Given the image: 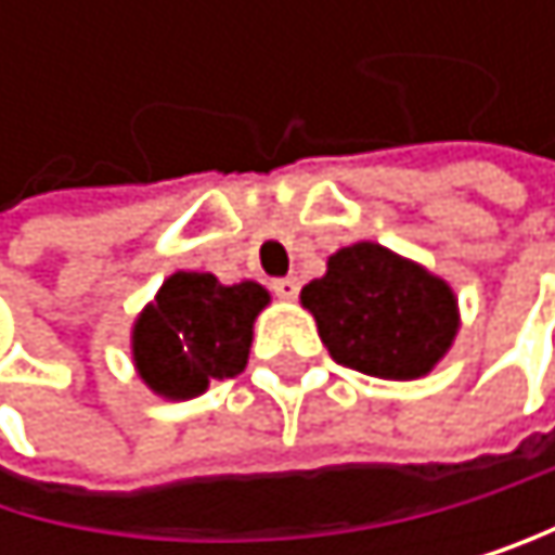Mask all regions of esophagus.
<instances>
[{"instance_id": "1", "label": "esophagus", "mask_w": 555, "mask_h": 555, "mask_svg": "<svg viewBox=\"0 0 555 555\" xmlns=\"http://www.w3.org/2000/svg\"><path fill=\"white\" fill-rule=\"evenodd\" d=\"M272 293L280 296V299H286V302H293V299L299 296V280H296V275H286V280H275V283H272Z\"/></svg>"}]
</instances>
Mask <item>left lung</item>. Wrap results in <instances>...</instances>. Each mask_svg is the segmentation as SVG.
Listing matches in <instances>:
<instances>
[{
  "mask_svg": "<svg viewBox=\"0 0 555 555\" xmlns=\"http://www.w3.org/2000/svg\"><path fill=\"white\" fill-rule=\"evenodd\" d=\"M299 299L330 356L379 379L433 373L460 333L453 286L370 240L336 249L326 275L302 286Z\"/></svg>",
  "mask_w": 555,
  "mask_h": 555,
  "instance_id": "obj_1",
  "label": "left lung"
}]
</instances>
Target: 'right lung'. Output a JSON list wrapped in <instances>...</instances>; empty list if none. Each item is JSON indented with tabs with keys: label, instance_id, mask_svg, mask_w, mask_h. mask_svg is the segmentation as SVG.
<instances>
[{
	"label": "right lung",
	"instance_id": "1",
	"mask_svg": "<svg viewBox=\"0 0 555 555\" xmlns=\"http://www.w3.org/2000/svg\"><path fill=\"white\" fill-rule=\"evenodd\" d=\"M269 289L243 280L222 286L212 272H172L132 323L135 376L163 399H196L212 379L246 370L253 323Z\"/></svg>",
	"mask_w": 555,
	"mask_h": 555
}]
</instances>
